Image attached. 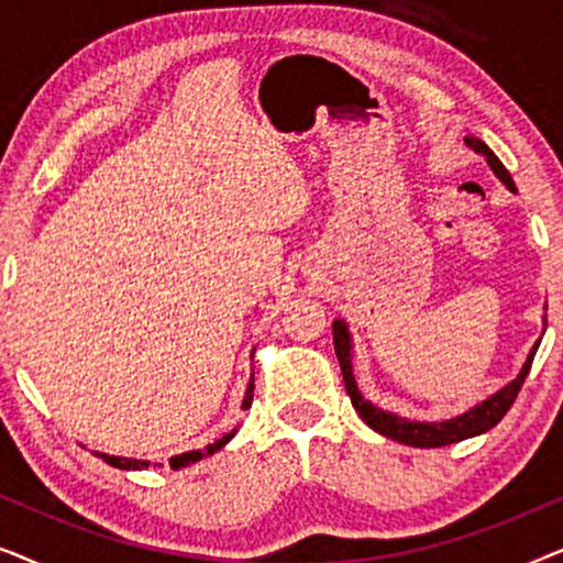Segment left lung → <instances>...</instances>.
I'll list each match as a JSON object with an SVG mask.
<instances>
[{
	"mask_svg": "<svg viewBox=\"0 0 563 563\" xmlns=\"http://www.w3.org/2000/svg\"><path fill=\"white\" fill-rule=\"evenodd\" d=\"M464 141L474 153H479V156L487 158L489 168L495 172L497 179L503 181L507 189L518 191V189H515V181H512L510 172H507V168L503 166V161H499L495 153H492L487 143L479 141V137H474V135H466ZM543 333H545V318H543ZM541 338H538V341L533 343V349H530L526 364H522L518 376H515L510 384H505V387L497 389L495 395H489L487 399H482V402H476L474 407H468V410H464V412L453 415V418H449V420H430L428 422V420H410V418H402V415H397V412L382 410L379 405H374L372 399H366L364 395H361L356 376H353V338H351V330H349V325H345L343 318L333 320L335 356H338V364H341L345 391H349L351 405L356 407L361 420H364L372 430H376V433L384 435V438H391V441H397V443L415 445V449H438V445L466 441V438L482 435V433H487V430L495 428L497 422L505 418L507 410L512 407L515 397H518L522 382H526V376L530 372V364H533L538 345H541Z\"/></svg>",
	"mask_w": 563,
	"mask_h": 563,
	"instance_id": "obj_1",
	"label": "left lung"
}]
</instances>
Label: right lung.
<instances>
[{
  "label": "right lung",
  "instance_id": "add662e5",
  "mask_svg": "<svg viewBox=\"0 0 563 563\" xmlns=\"http://www.w3.org/2000/svg\"><path fill=\"white\" fill-rule=\"evenodd\" d=\"M251 402H253V374H251V379H249V387H245V397H243V405H241L243 410H249ZM235 433H238V428H233V430H230V433L218 438V441H214V443H207L205 449L184 451V453H179V456H172V461H168V464H172V468H181V466L197 464V461H202V459H207V456H212L214 451H220L222 445H225ZM91 453H95V456H99L102 461H107V464L114 466V468H125V472H130V468H133V472H141V468H148V466H151V461L125 459V456H110V453H99V451H91ZM158 466H161V464H158Z\"/></svg>",
  "mask_w": 563,
  "mask_h": 563
}]
</instances>
